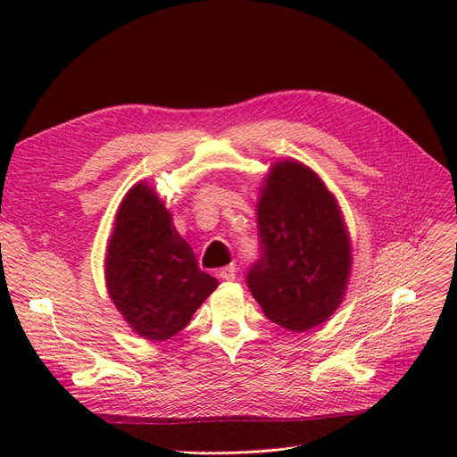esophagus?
Instances as JSON below:
<instances>
[{"instance_id":"obj_1","label":"esophagus","mask_w":457,"mask_h":457,"mask_svg":"<svg viewBox=\"0 0 457 457\" xmlns=\"http://www.w3.org/2000/svg\"><path fill=\"white\" fill-rule=\"evenodd\" d=\"M235 272H237L235 265H228V267H222L219 272H216V276H219L220 279H226V281H233L235 276H237Z\"/></svg>"}]
</instances>
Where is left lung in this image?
I'll return each instance as SVG.
<instances>
[{"mask_svg":"<svg viewBox=\"0 0 457 457\" xmlns=\"http://www.w3.org/2000/svg\"><path fill=\"white\" fill-rule=\"evenodd\" d=\"M259 190L262 253L248 287L274 324L313 329L337 311L348 289L352 241L339 202L296 159L274 162Z\"/></svg>","mask_w":457,"mask_h":457,"instance_id":"left-lung-1","label":"left lung"}]
</instances>
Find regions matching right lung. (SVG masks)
Wrapping results in <instances>:
<instances>
[{
	"label": "right lung",
	"mask_w": 457,
	"mask_h": 457,
	"mask_svg": "<svg viewBox=\"0 0 457 457\" xmlns=\"http://www.w3.org/2000/svg\"><path fill=\"white\" fill-rule=\"evenodd\" d=\"M105 285L129 328L157 343L190 322L219 279L200 270L170 211L142 179L118 205L105 252Z\"/></svg>",
	"instance_id": "obj_1"
}]
</instances>
